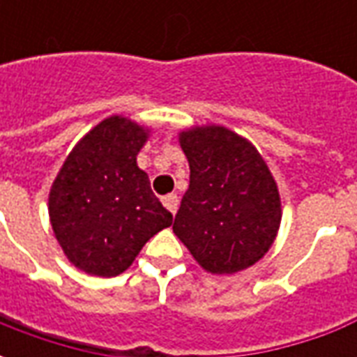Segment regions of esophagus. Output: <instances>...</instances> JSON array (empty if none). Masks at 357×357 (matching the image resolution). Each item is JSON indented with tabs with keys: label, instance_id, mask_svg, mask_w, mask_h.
Returning <instances> with one entry per match:
<instances>
[{
	"label": "esophagus",
	"instance_id": "esophagus-1",
	"mask_svg": "<svg viewBox=\"0 0 357 357\" xmlns=\"http://www.w3.org/2000/svg\"><path fill=\"white\" fill-rule=\"evenodd\" d=\"M162 204L166 206V208L170 210L172 214H176L178 212V206H179V199L178 195H166V197H162Z\"/></svg>",
	"mask_w": 357,
	"mask_h": 357
}]
</instances>
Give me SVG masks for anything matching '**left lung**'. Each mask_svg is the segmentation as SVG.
<instances>
[{
    "label": "left lung",
    "mask_w": 357,
    "mask_h": 357,
    "mask_svg": "<svg viewBox=\"0 0 357 357\" xmlns=\"http://www.w3.org/2000/svg\"><path fill=\"white\" fill-rule=\"evenodd\" d=\"M189 160V189L174 233L202 269L231 275L268 252L281 225V197L258 149L224 126L179 132Z\"/></svg>",
    "instance_id": "obj_1"
}]
</instances>
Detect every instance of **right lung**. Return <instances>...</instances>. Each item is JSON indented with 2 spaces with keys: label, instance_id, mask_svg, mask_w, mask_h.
Instances as JSON below:
<instances>
[{
  "label": "right lung",
  "instance_id": "right-lung-1",
  "mask_svg": "<svg viewBox=\"0 0 357 357\" xmlns=\"http://www.w3.org/2000/svg\"><path fill=\"white\" fill-rule=\"evenodd\" d=\"M149 133L130 118H105L74 145L51 185L55 239L89 275H120L153 235L172 225L137 166Z\"/></svg>",
  "mask_w": 357,
  "mask_h": 357
}]
</instances>
